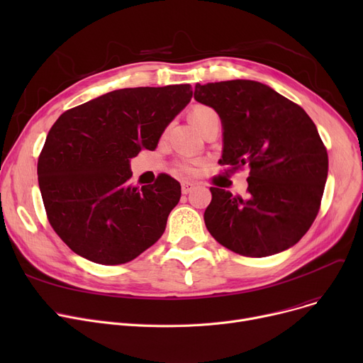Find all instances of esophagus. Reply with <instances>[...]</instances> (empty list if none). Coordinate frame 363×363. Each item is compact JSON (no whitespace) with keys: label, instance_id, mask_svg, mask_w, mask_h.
<instances>
[{"label":"esophagus","instance_id":"obj_1","mask_svg":"<svg viewBox=\"0 0 363 363\" xmlns=\"http://www.w3.org/2000/svg\"><path fill=\"white\" fill-rule=\"evenodd\" d=\"M194 186H196V184H194V182H189V181H182V184H181L182 194H188V193H191L193 189H194Z\"/></svg>","mask_w":363,"mask_h":363}]
</instances>
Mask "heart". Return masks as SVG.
Returning <instances> with one entry per match:
<instances>
[{
  "instance_id": "obj_1",
  "label": "heart",
  "mask_w": 363,
  "mask_h": 363,
  "mask_svg": "<svg viewBox=\"0 0 363 363\" xmlns=\"http://www.w3.org/2000/svg\"><path fill=\"white\" fill-rule=\"evenodd\" d=\"M213 116H218V113L212 107H207V106H197L191 111V119H193V122L197 128H200L207 119H211ZM177 166H178L179 170L185 172V174H196L199 162H196V160H181V162H178Z\"/></svg>"
}]
</instances>
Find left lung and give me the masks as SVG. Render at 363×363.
<instances>
[{"mask_svg":"<svg viewBox=\"0 0 363 363\" xmlns=\"http://www.w3.org/2000/svg\"><path fill=\"white\" fill-rule=\"evenodd\" d=\"M194 99L220 116L223 170H250L245 199L211 188L204 212L208 233L245 257L290 249L312 226L328 177V152L313 121L298 104L255 81L197 84Z\"/></svg>","mask_w":363,"mask_h":363,"instance_id":"obj_1","label":"left lung"}]
</instances>
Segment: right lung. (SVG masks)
Listing matches in <instances>:
<instances>
[{"label":"right lung","instance_id":"right-lung-1","mask_svg":"<svg viewBox=\"0 0 363 363\" xmlns=\"http://www.w3.org/2000/svg\"><path fill=\"white\" fill-rule=\"evenodd\" d=\"M191 97L188 84L125 88L55 121L38 157V184L48 222L72 252L122 264L162 237L181 185L167 174L141 188L129 185V159L155 150Z\"/></svg>","mask_w":363,"mask_h":363}]
</instances>
